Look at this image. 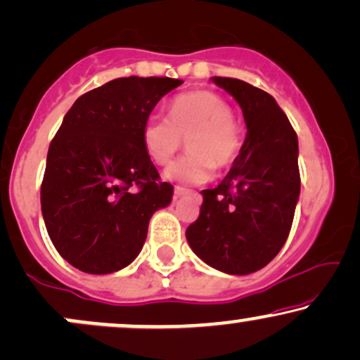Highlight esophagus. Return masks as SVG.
Returning <instances> with one entry per match:
<instances>
[{
	"label": "esophagus",
	"mask_w": 360,
	"mask_h": 360,
	"mask_svg": "<svg viewBox=\"0 0 360 360\" xmlns=\"http://www.w3.org/2000/svg\"><path fill=\"white\" fill-rule=\"evenodd\" d=\"M175 197H180V195H185V193H190V188H185V187H180V185H175Z\"/></svg>",
	"instance_id": "obj_1"
}]
</instances>
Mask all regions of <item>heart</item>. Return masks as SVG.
<instances>
[{
  "label": "heart",
  "mask_w": 360,
  "mask_h": 360,
  "mask_svg": "<svg viewBox=\"0 0 360 360\" xmlns=\"http://www.w3.org/2000/svg\"><path fill=\"white\" fill-rule=\"evenodd\" d=\"M187 139L188 153L165 172L168 180L205 184L214 168H229L243 146L231 104L212 91H193L172 101L168 117L151 114L143 126V146L160 167L172 162Z\"/></svg>",
  "instance_id": "heart-1"
}]
</instances>
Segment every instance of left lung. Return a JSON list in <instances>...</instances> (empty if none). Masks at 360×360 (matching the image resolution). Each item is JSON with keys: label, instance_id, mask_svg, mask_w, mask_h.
<instances>
[{"label": "left lung", "instance_id": "left-lung-1", "mask_svg": "<svg viewBox=\"0 0 360 360\" xmlns=\"http://www.w3.org/2000/svg\"><path fill=\"white\" fill-rule=\"evenodd\" d=\"M238 101L246 139L215 188L202 190L200 215L187 227L192 251L219 271L249 274L280 252L300 197L298 138L273 96L231 77H212Z\"/></svg>", "mask_w": 360, "mask_h": 360}]
</instances>
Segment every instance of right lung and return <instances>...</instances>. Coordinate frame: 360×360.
<instances>
[{
  "instance_id": "add662e5",
  "label": "right lung",
  "mask_w": 360,
  "mask_h": 360,
  "mask_svg": "<svg viewBox=\"0 0 360 360\" xmlns=\"http://www.w3.org/2000/svg\"><path fill=\"white\" fill-rule=\"evenodd\" d=\"M180 79L120 77L75 101L46 155L41 214L67 263L89 274L128 266L156 210L172 202L143 146V126Z\"/></svg>"
}]
</instances>
